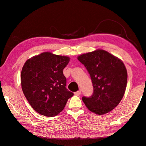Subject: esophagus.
<instances>
[{"instance_id": "1", "label": "esophagus", "mask_w": 146, "mask_h": 146, "mask_svg": "<svg viewBox=\"0 0 146 146\" xmlns=\"http://www.w3.org/2000/svg\"><path fill=\"white\" fill-rule=\"evenodd\" d=\"M75 94L76 95V96H80V95L81 94V91H80V90H79V91L75 92Z\"/></svg>"}]
</instances>
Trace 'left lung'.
Instances as JSON below:
<instances>
[{
	"mask_svg": "<svg viewBox=\"0 0 146 146\" xmlns=\"http://www.w3.org/2000/svg\"><path fill=\"white\" fill-rule=\"evenodd\" d=\"M91 76L93 94L84 96L87 108L98 115L108 113L121 101L126 91L128 74L123 62L104 50L82 54L77 57Z\"/></svg>",
	"mask_w": 146,
	"mask_h": 146,
	"instance_id": "8db88e82",
	"label": "left lung"
}]
</instances>
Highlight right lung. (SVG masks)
Returning <instances> with one entry per match:
<instances>
[{
  "instance_id": "1",
  "label": "right lung",
  "mask_w": 146,
  "mask_h": 146,
  "mask_svg": "<svg viewBox=\"0 0 146 146\" xmlns=\"http://www.w3.org/2000/svg\"><path fill=\"white\" fill-rule=\"evenodd\" d=\"M69 62V57L45 52L29 59L23 65L21 72L23 92L33 109L41 115H58L73 96L66 89L62 72Z\"/></svg>"
}]
</instances>
